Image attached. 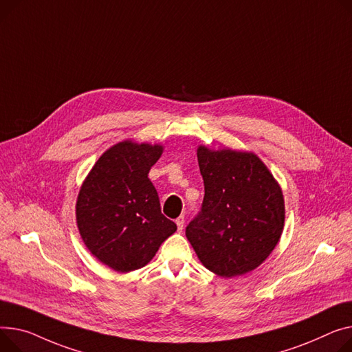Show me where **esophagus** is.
<instances>
[{"mask_svg": "<svg viewBox=\"0 0 352 352\" xmlns=\"http://www.w3.org/2000/svg\"><path fill=\"white\" fill-rule=\"evenodd\" d=\"M175 223H177V228H178V230H179V232H182V229H184V225H185V219H184V217H179V218H177Z\"/></svg>", "mask_w": 352, "mask_h": 352, "instance_id": "obj_1", "label": "esophagus"}]
</instances>
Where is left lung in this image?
<instances>
[{"mask_svg":"<svg viewBox=\"0 0 352 352\" xmlns=\"http://www.w3.org/2000/svg\"><path fill=\"white\" fill-rule=\"evenodd\" d=\"M205 197L199 215L185 229L201 263L221 277L261 266L285 226L278 182L252 151L197 150Z\"/></svg>","mask_w":352,"mask_h":352,"instance_id":"8db88e82","label":"left lung"}]
</instances>
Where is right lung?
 I'll return each instance as SVG.
<instances>
[{"label":"right lung","instance_id":"obj_1","mask_svg":"<svg viewBox=\"0 0 352 352\" xmlns=\"http://www.w3.org/2000/svg\"><path fill=\"white\" fill-rule=\"evenodd\" d=\"M161 144L124 140L106 150L85 178L76 201L80 236L99 262L127 273L146 266L177 225L161 214L148 178Z\"/></svg>","mask_w":352,"mask_h":352}]
</instances>
